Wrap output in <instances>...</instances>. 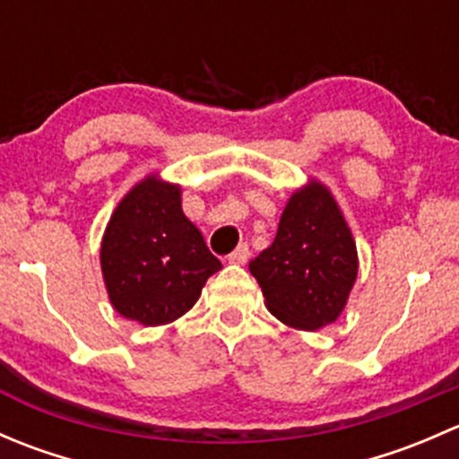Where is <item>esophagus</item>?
Wrapping results in <instances>:
<instances>
[{"instance_id":"obj_1","label":"esophagus","mask_w":459,"mask_h":459,"mask_svg":"<svg viewBox=\"0 0 459 459\" xmlns=\"http://www.w3.org/2000/svg\"><path fill=\"white\" fill-rule=\"evenodd\" d=\"M248 255H251V253H248L247 244H239V247L235 248V251L230 253L229 257H226V262H229V264H247Z\"/></svg>"}]
</instances>
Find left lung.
I'll return each mask as SVG.
<instances>
[{
  "label": "left lung",
  "instance_id": "8db88e82",
  "mask_svg": "<svg viewBox=\"0 0 459 459\" xmlns=\"http://www.w3.org/2000/svg\"><path fill=\"white\" fill-rule=\"evenodd\" d=\"M248 268L280 322L317 331L342 316L359 259L349 221L328 186L311 178L289 197L275 239Z\"/></svg>",
  "mask_w": 459,
  "mask_h": 459
}]
</instances>
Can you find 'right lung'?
Here are the masks:
<instances>
[{
  "instance_id": "add662e5",
  "label": "right lung",
  "mask_w": 459,
  "mask_h": 459,
  "mask_svg": "<svg viewBox=\"0 0 459 459\" xmlns=\"http://www.w3.org/2000/svg\"><path fill=\"white\" fill-rule=\"evenodd\" d=\"M110 304L142 326L170 324L193 308L221 262L184 215L182 186L148 173L119 200L100 248Z\"/></svg>"
}]
</instances>
